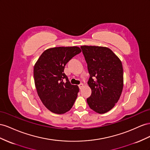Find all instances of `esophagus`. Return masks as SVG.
Wrapping results in <instances>:
<instances>
[{"mask_svg":"<svg viewBox=\"0 0 150 150\" xmlns=\"http://www.w3.org/2000/svg\"><path fill=\"white\" fill-rule=\"evenodd\" d=\"M79 88L81 89L83 87V83H80V85H79Z\"/></svg>","mask_w":150,"mask_h":150,"instance_id":"1","label":"esophagus"}]
</instances>
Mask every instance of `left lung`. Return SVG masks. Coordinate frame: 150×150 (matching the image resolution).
I'll return each mask as SVG.
<instances>
[{
    "mask_svg": "<svg viewBox=\"0 0 150 150\" xmlns=\"http://www.w3.org/2000/svg\"><path fill=\"white\" fill-rule=\"evenodd\" d=\"M87 63L91 96L87 102L99 114L112 109L121 97L123 88L121 61L110 49L103 46L80 47Z\"/></svg>",
    "mask_w": 150,
    "mask_h": 150,
    "instance_id": "obj_1",
    "label": "left lung"
}]
</instances>
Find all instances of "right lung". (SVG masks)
<instances>
[{
	"instance_id": "1",
	"label": "right lung",
	"mask_w": 150,
	"mask_h": 150,
	"mask_svg": "<svg viewBox=\"0 0 150 150\" xmlns=\"http://www.w3.org/2000/svg\"><path fill=\"white\" fill-rule=\"evenodd\" d=\"M81 52L77 46L55 47L45 50L34 67V79L42 104L51 112L62 114L70 110L79 88L71 85L64 73L66 64Z\"/></svg>"
}]
</instances>
